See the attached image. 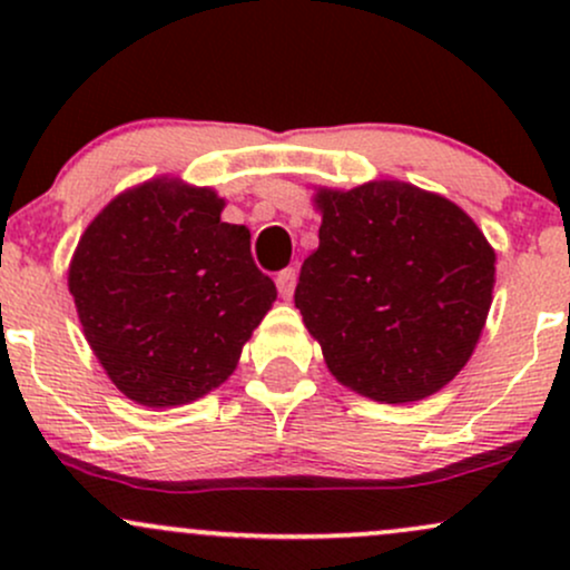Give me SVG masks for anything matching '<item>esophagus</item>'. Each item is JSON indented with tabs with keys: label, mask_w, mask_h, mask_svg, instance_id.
Returning <instances> with one entry per match:
<instances>
[{
	"label": "esophagus",
	"mask_w": 570,
	"mask_h": 570,
	"mask_svg": "<svg viewBox=\"0 0 570 570\" xmlns=\"http://www.w3.org/2000/svg\"><path fill=\"white\" fill-rule=\"evenodd\" d=\"M294 284H297V273H294V267H286V271H281L276 276V286H278V294L284 299H289L294 294Z\"/></svg>",
	"instance_id": "34e87169"
}]
</instances>
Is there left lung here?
Here are the masks:
<instances>
[{
	"label": "left lung",
	"mask_w": 570,
	"mask_h": 570,
	"mask_svg": "<svg viewBox=\"0 0 570 570\" xmlns=\"http://www.w3.org/2000/svg\"><path fill=\"white\" fill-rule=\"evenodd\" d=\"M318 248L294 305L337 383L421 402L466 367L485 326L495 252L453 200L396 179L318 187Z\"/></svg>",
	"instance_id": "8db88e82"
}]
</instances>
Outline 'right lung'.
Returning a JSON list of instances; mask_svg holds the SVG:
<instances>
[{"mask_svg":"<svg viewBox=\"0 0 570 570\" xmlns=\"http://www.w3.org/2000/svg\"><path fill=\"white\" fill-rule=\"evenodd\" d=\"M222 208L212 187L158 176L109 200L75 248L69 292L85 340L130 402L206 396L276 303L252 233L222 222Z\"/></svg>","mask_w":570,"mask_h":570,"instance_id":"add662e5","label":"right lung"}]
</instances>
